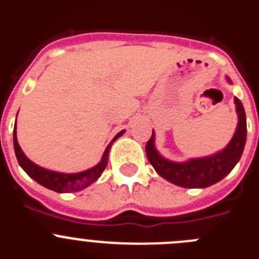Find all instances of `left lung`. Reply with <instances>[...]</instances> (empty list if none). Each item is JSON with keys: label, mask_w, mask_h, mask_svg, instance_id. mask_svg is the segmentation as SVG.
Returning a JSON list of instances; mask_svg holds the SVG:
<instances>
[{"label": "left lung", "mask_w": 259, "mask_h": 259, "mask_svg": "<svg viewBox=\"0 0 259 259\" xmlns=\"http://www.w3.org/2000/svg\"><path fill=\"white\" fill-rule=\"evenodd\" d=\"M227 80L231 83L228 76ZM233 101L236 105V113L239 116L236 131L223 150L209 157L192 158L185 162L168 161L155 149V136L153 131L150 140L146 143L145 152L150 164L154 167L158 175L183 188H206L227 176L240 161L246 143L245 110L239 98L235 97Z\"/></svg>", "instance_id": "8db88e82"}]
</instances>
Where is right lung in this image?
<instances>
[{"instance_id":"1","label":"right lung","mask_w":259,"mask_h":259,"mask_svg":"<svg viewBox=\"0 0 259 259\" xmlns=\"http://www.w3.org/2000/svg\"><path fill=\"white\" fill-rule=\"evenodd\" d=\"M123 134H124V130L119 132V134L114 137L113 141H111V143L107 145L106 149H105L102 159L98 162L95 167L76 174H65L48 170V168L38 166V164L33 163L31 159H28V158L26 157V154L23 153V150L20 149L19 144H18L17 122H15V128H14V150H15V155H17L18 163L20 164V167L28 174V176H31L32 179L35 180V182H37L38 184H41L42 187H45V188L48 189L58 192V193L79 192L81 191V189L87 188L88 185L93 184V183L101 176V174L104 172V170L107 166V159H109V152L110 148H111V144H113L116 139H119V137L122 136Z\"/></svg>"}]
</instances>
